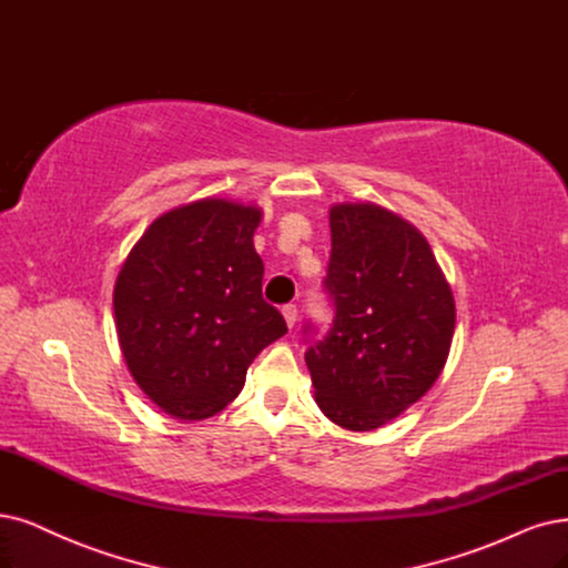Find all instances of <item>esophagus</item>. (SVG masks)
Returning <instances> with one entry per match:
<instances>
[{"label": "esophagus", "instance_id": "esophagus-1", "mask_svg": "<svg viewBox=\"0 0 568 568\" xmlns=\"http://www.w3.org/2000/svg\"><path fill=\"white\" fill-rule=\"evenodd\" d=\"M283 316H285V323H287V327L292 329L297 325V306L295 304H285L283 306Z\"/></svg>", "mask_w": 568, "mask_h": 568}]
</instances>
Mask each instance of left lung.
Segmentation results:
<instances>
[{
  "instance_id": "obj_1",
  "label": "left lung",
  "mask_w": 568,
  "mask_h": 568,
  "mask_svg": "<svg viewBox=\"0 0 568 568\" xmlns=\"http://www.w3.org/2000/svg\"><path fill=\"white\" fill-rule=\"evenodd\" d=\"M332 252L323 287L334 318L311 337L306 367L323 414L348 430L382 428L443 372L456 323L452 290L428 241L374 203L329 210Z\"/></svg>"
}]
</instances>
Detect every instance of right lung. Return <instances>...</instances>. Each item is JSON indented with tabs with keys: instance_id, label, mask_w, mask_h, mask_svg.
Wrapping results in <instances>:
<instances>
[{
	"instance_id": "1",
	"label": "right lung",
	"mask_w": 568,
	"mask_h": 568,
	"mask_svg": "<svg viewBox=\"0 0 568 568\" xmlns=\"http://www.w3.org/2000/svg\"><path fill=\"white\" fill-rule=\"evenodd\" d=\"M262 213L203 199L161 215L123 262L114 287L119 344L138 386L184 422L222 412L257 353L287 325L262 297L252 245Z\"/></svg>"
}]
</instances>
